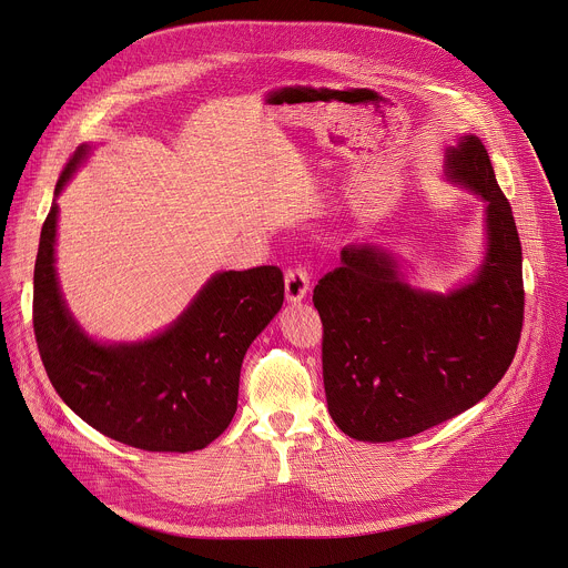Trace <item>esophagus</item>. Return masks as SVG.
<instances>
[{
  "label": "esophagus",
  "instance_id": "1",
  "mask_svg": "<svg viewBox=\"0 0 568 568\" xmlns=\"http://www.w3.org/2000/svg\"><path fill=\"white\" fill-rule=\"evenodd\" d=\"M310 292V272L298 265L287 270L285 274V296L290 303H298L305 298V294Z\"/></svg>",
  "mask_w": 568,
  "mask_h": 568
}]
</instances>
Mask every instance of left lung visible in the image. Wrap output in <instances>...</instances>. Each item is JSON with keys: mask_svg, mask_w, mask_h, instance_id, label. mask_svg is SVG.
Returning a JSON list of instances; mask_svg holds the SVG:
<instances>
[{"mask_svg": "<svg viewBox=\"0 0 568 568\" xmlns=\"http://www.w3.org/2000/svg\"><path fill=\"white\" fill-rule=\"evenodd\" d=\"M449 181L487 201V256L471 283L432 294L405 283L383 247L347 245L314 287L323 383L343 434L392 443L480 403L507 374L525 321L523 245L487 148L474 134L447 150Z\"/></svg>", "mask_w": 568, "mask_h": 568, "instance_id": "left-lung-1", "label": "left lung"}]
</instances>
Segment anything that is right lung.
<instances>
[{"instance_id": "right-lung-1", "label": "right lung", "mask_w": 568, "mask_h": 568, "mask_svg": "<svg viewBox=\"0 0 568 568\" xmlns=\"http://www.w3.org/2000/svg\"><path fill=\"white\" fill-rule=\"evenodd\" d=\"M88 145L65 163L61 192ZM57 203L34 261L32 327L45 374L61 400L103 436L143 452L207 447L234 418L241 363L283 305L276 265L214 274L190 307L143 343L101 345L68 312L54 272Z\"/></svg>"}]
</instances>
